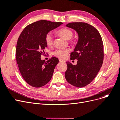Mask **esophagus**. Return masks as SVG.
<instances>
[{
  "label": "esophagus",
  "mask_w": 120,
  "mask_h": 120,
  "mask_svg": "<svg viewBox=\"0 0 120 120\" xmlns=\"http://www.w3.org/2000/svg\"><path fill=\"white\" fill-rule=\"evenodd\" d=\"M59 61H60V62H63V63H65V61L63 60H61L60 59H59Z\"/></svg>",
  "instance_id": "obj_1"
}]
</instances>
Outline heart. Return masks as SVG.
I'll use <instances>...</instances> for the list:
<instances>
[{"label":"heart","instance_id":"b5f03b06","mask_svg":"<svg viewBox=\"0 0 120 120\" xmlns=\"http://www.w3.org/2000/svg\"><path fill=\"white\" fill-rule=\"evenodd\" d=\"M57 33L67 40L70 39L73 36L72 31L71 29L67 27L60 29L57 31ZM53 34L51 32H49L46 34L45 37V41L46 44L48 46H51L53 43ZM71 41L72 42H74L75 41V39L74 38L71 39ZM69 52H70V50L68 49H57L53 52V54L56 57L64 59L67 56Z\"/></svg>","mask_w":120,"mask_h":120}]
</instances>
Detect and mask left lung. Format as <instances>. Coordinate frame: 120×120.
<instances>
[{"label":"left lung","instance_id":"obj_1","mask_svg":"<svg viewBox=\"0 0 120 120\" xmlns=\"http://www.w3.org/2000/svg\"><path fill=\"white\" fill-rule=\"evenodd\" d=\"M66 26L75 30L78 41L71 60H78L77 65L67 61L65 72L67 82L78 88H82L95 79L101 67L104 60V45L99 32L92 25L85 22H71Z\"/></svg>","mask_w":120,"mask_h":120}]
</instances>
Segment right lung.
I'll return each mask as SVG.
<instances>
[{"label": "right lung", "mask_w": 120, "mask_h": 120, "mask_svg": "<svg viewBox=\"0 0 120 120\" xmlns=\"http://www.w3.org/2000/svg\"><path fill=\"white\" fill-rule=\"evenodd\" d=\"M62 24L39 20L29 24L21 32L16 45V59L21 75L30 86L40 88L51 79L59 59L52 57L45 61L41 57L48 46L46 34Z\"/></svg>", "instance_id": "add662e5"}]
</instances>
